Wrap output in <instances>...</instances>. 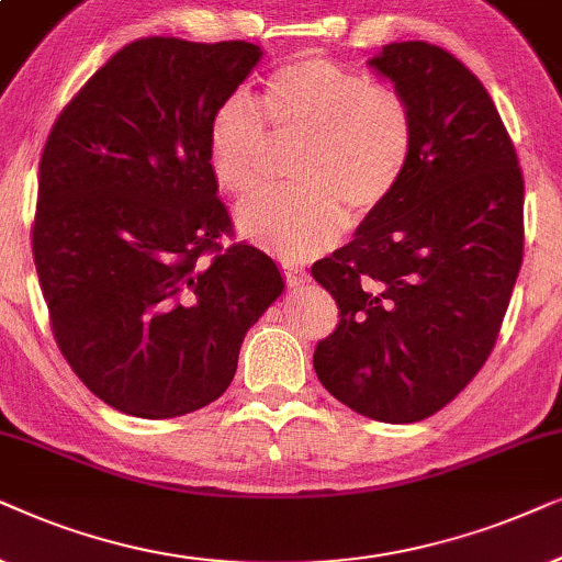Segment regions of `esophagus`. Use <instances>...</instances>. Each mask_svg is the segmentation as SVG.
<instances>
[{
    "instance_id": "34e87169",
    "label": "esophagus",
    "mask_w": 562,
    "mask_h": 562,
    "mask_svg": "<svg viewBox=\"0 0 562 562\" xmlns=\"http://www.w3.org/2000/svg\"><path fill=\"white\" fill-rule=\"evenodd\" d=\"M285 280L290 288H297V285H305V282H311V274L305 267H297V265H285Z\"/></svg>"
}]
</instances>
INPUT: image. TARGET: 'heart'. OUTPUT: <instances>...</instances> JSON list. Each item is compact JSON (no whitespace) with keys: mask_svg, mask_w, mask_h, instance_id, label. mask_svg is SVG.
<instances>
[{"mask_svg":"<svg viewBox=\"0 0 562 562\" xmlns=\"http://www.w3.org/2000/svg\"><path fill=\"white\" fill-rule=\"evenodd\" d=\"M266 112L261 113L260 110ZM303 140L295 187L265 190L236 211L238 228L285 259L326 251L344 218L368 221L398 190L416 151V110L406 92L324 56L277 66L261 108L236 89L207 120V159L223 190L244 198L267 177L272 137Z\"/></svg>","mask_w":562,"mask_h":562,"instance_id":"heart-1","label":"heart"}]
</instances>
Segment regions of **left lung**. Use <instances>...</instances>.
Here are the masks:
<instances>
[{"label": "left lung", "instance_id": "obj_1", "mask_svg": "<svg viewBox=\"0 0 562 562\" xmlns=\"http://www.w3.org/2000/svg\"><path fill=\"white\" fill-rule=\"evenodd\" d=\"M370 66L414 102L416 151L393 198L311 267L339 305L313 368L357 414L414 424L496 344L525 251V177L491 94L452 54L391 43Z\"/></svg>", "mask_w": 562, "mask_h": 562}]
</instances>
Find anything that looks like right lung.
<instances>
[{
  "instance_id": "right-lung-1",
  "label": "right lung",
  "mask_w": 562,
  "mask_h": 562,
  "mask_svg": "<svg viewBox=\"0 0 562 562\" xmlns=\"http://www.w3.org/2000/svg\"><path fill=\"white\" fill-rule=\"evenodd\" d=\"M244 41L140 37L66 104L37 177L33 257L56 344L81 383L138 418L221 398L238 349L285 290L238 241L207 159V120L249 77Z\"/></svg>"
}]
</instances>
